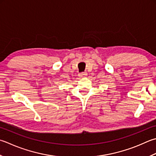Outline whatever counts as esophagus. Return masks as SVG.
I'll return each instance as SVG.
<instances>
[{
    "label": "esophagus",
    "instance_id": "obj_1",
    "mask_svg": "<svg viewBox=\"0 0 156 156\" xmlns=\"http://www.w3.org/2000/svg\"><path fill=\"white\" fill-rule=\"evenodd\" d=\"M87 76V74L86 72H83V73H80V74H79V76L81 78L85 77V76Z\"/></svg>",
    "mask_w": 156,
    "mask_h": 156
}]
</instances>
